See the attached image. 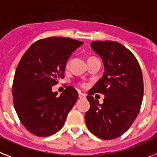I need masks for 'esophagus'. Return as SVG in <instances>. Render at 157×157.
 <instances>
[{
    "label": "esophagus",
    "mask_w": 157,
    "mask_h": 157,
    "mask_svg": "<svg viewBox=\"0 0 157 157\" xmlns=\"http://www.w3.org/2000/svg\"><path fill=\"white\" fill-rule=\"evenodd\" d=\"M86 97V96H85V94H84V93H79V98L80 99H84Z\"/></svg>",
    "instance_id": "obj_1"
}]
</instances>
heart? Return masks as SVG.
<instances>
[{
  "label": "heart",
  "mask_w": 157,
  "mask_h": 157,
  "mask_svg": "<svg viewBox=\"0 0 157 157\" xmlns=\"http://www.w3.org/2000/svg\"><path fill=\"white\" fill-rule=\"evenodd\" d=\"M90 58H92V57H90ZM69 63H70V61H69V60H68V61L66 62V64H65L66 68H68V66H69ZM82 86H84V85H82Z\"/></svg>",
  "instance_id": "heart-1"
}]
</instances>
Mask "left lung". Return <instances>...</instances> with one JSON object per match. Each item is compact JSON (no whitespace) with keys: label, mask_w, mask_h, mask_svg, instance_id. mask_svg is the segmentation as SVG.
Wrapping results in <instances>:
<instances>
[{"label":"left lung","mask_w":157,"mask_h":157,"mask_svg":"<svg viewBox=\"0 0 157 157\" xmlns=\"http://www.w3.org/2000/svg\"><path fill=\"white\" fill-rule=\"evenodd\" d=\"M91 48L101 56L105 72L89 91L90 109L85 115L89 131L103 140L123 135L133 123L141 107L144 82L141 68L130 50L118 42H91ZM105 95L100 105L92 95Z\"/></svg>","instance_id":"obj_1"}]
</instances>
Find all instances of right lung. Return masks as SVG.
Returning a JSON list of instances; mask_svg holds the SVG:
<instances>
[{
  "instance_id": "obj_1",
  "label": "right lung",
  "mask_w": 157,
  "mask_h": 157,
  "mask_svg": "<svg viewBox=\"0 0 157 157\" xmlns=\"http://www.w3.org/2000/svg\"><path fill=\"white\" fill-rule=\"evenodd\" d=\"M83 44L66 37L41 39L20 60L13 83L14 108L22 124L33 135L44 137L57 132L77 101L73 87L68 86L60 96L52 87L64 78L67 60Z\"/></svg>"
}]
</instances>
